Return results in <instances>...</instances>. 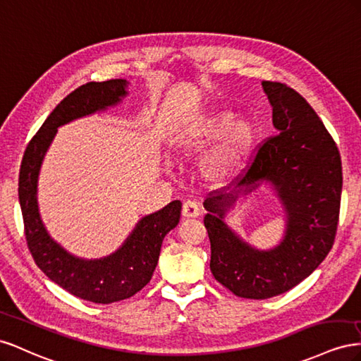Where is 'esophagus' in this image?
I'll return each mask as SVG.
<instances>
[{"instance_id": "34e87169", "label": "esophagus", "mask_w": 361, "mask_h": 361, "mask_svg": "<svg viewBox=\"0 0 361 361\" xmlns=\"http://www.w3.org/2000/svg\"><path fill=\"white\" fill-rule=\"evenodd\" d=\"M181 213H183L184 218L192 219V218H198V216L201 214V209L195 201H186L183 204V212Z\"/></svg>"}]
</instances>
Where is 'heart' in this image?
I'll return each instance as SVG.
<instances>
[{"label":"heart","mask_w":361,"mask_h":361,"mask_svg":"<svg viewBox=\"0 0 361 361\" xmlns=\"http://www.w3.org/2000/svg\"><path fill=\"white\" fill-rule=\"evenodd\" d=\"M220 140L205 154L201 172L210 181H226L250 160L257 142V128L250 119H234L228 111H209L190 122L183 131L180 147L200 151Z\"/></svg>","instance_id":"1"}]
</instances>
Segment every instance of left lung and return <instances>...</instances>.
<instances>
[{"label": "left lung", "instance_id": "obj_1", "mask_svg": "<svg viewBox=\"0 0 361 361\" xmlns=\"http://www.w3.org/2000/svg\"><path fill=\"white\" fill-rule=\"evenodd\" d=\"M278 135L263 142L230 193L204 201L213 276L235 296L266 300L300 284L333 248L342 197V160L312 106L292 87L263 81ZM269 182L286 212L285 238L257 250L224 224L240 194Z\"/></svg>", "mask_w": 361, "mask_h": 361}]
</instances>
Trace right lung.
Listing matches in <instances>:
<instances>
[{
  "label": "right lung",
  "mask_w": 361,
  "mask_h": 361,
  "mask_svg": "<svg viewBox=\"0 0 361 361\" xmlns=\"http://www.w3.org/2000/svg\"><path fill=\"white\" fill-rule=\"evenodd\" d=\"M127 86V80L118 78L101 83L90 81L71 92L30 140L19 171L18 195L24 233L36 264L61 289L95 304L127 300L149 283L164 235L180 222L181 202L172 201L142 218L118 251L104 259L85 260L69 254L48 234L37 207V177L57 128L116 106L128 94Z\"/></svg>",
  "instance_id": "1"
}]
</instances>
